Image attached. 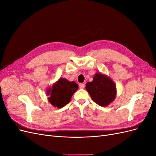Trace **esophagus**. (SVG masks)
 Returning a JSON list of instances; mask_svg holds the SVG:
<instances>
[{
    "label": "esophagus",
    "mask_w": 156,
    "mask_h": 156,
    "mask_svg": "<svg viewBox=\"0 0 156 156\" xmlns=\"http://www.w3.org/2000/svg\"><path fill=\"white\" fill-rule=\"evenodd\" d=\"M84 87H85V84H84V83H81V84H79V88H84Z\"/></svg>",
    "instance_id": "1"
}]
</instances>
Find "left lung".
Listing matches in <instances>:
<instances>
[{"instance_id": "1", "label": "left lung", "mask_w": 156, "mask_h": 156, "mask_svg": "<svg viewBox=\"0 0 156 156\" xmlns=\"http://www.w3.org/2000/svg\"><path fill=\"white\" fill-rule=\"evenodd\" d=\"M86 90L92 100L101 107H106L116 98V86L112 80L107 75L97 73L93 81L87 83Z\"/></svg>"}]
</instances>
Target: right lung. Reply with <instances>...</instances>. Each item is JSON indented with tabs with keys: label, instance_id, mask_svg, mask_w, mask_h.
I'll return each mask as SVG.
<instances>
[{
	"label": "right lung",
	"instance_id": "add662e5",
	"mask_svg": "<svg viewBox=\"0 0 156 156\" xmlns=\"http://www.w3.org/2000/svg\"><path fill=\"white\" fill-rule=\"evenodd\" d=\"M78 87V84L74 81L70 82L66 79H59L51 88L48 89L47 95L49 96L48 100L53 106L62 108L70 101Z\"/></svg>",
	"mask_w": 156,
	"mask_h": 156
}]
</instances>
